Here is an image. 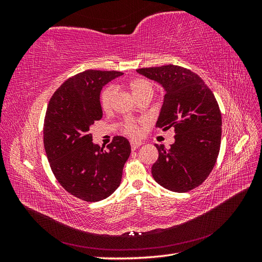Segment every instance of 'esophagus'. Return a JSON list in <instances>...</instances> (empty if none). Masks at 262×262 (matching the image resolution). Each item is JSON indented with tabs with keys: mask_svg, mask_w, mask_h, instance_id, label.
Listing matches in <instances>:
<instances>
[{
	"mask_svg": "<svg viewBox=\"0 0 262 262\" xmlns=\"http://www.w3.org/2000/svg\"><path fill=\"white\" fill-rule=\"evenodd\" d=\"M142 145V142L139 141H131V148L134 150Z\"/></svg>",
	"mask_w": 262,
	"mask_h": 262,
	"instance_id": "obj_1",
	"label": "esophagus"
}]
</instances>
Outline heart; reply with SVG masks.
<instances>
[{
	"mask_svg": "<svg viewBox=\"0 0 262 262\" xmlns=\"http://www.w3.org/2000/svg\"><path fill=\"white\" fill-rule=\"evenodd\" d=\"M129 90L132 94V96L138 99L142 96H145V95H150L153 96L154 94V87L149 81L145 80V78H134L129 83ZM117 90L114 85H110L102 91L100 94V106L101 108L108 112V110L112 108L113 102L116 96ZM123 126V132L128 134L130 137H138L140 134V129L136 121L133 120H125L122 124Z\"/></svg>",
	"mask_w": 262,
	"mask_h": 262,
	"instance_id": "b5f03b06",
	"label": "heart"
}]
</instances>
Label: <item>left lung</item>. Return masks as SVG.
<instances>
[{
    "mask_svg": "<svg viewBox=\"0 0 262 262\" xmlns=\"http://www.w3.org/2000/svg\"><path fill=\"white\" fill-rule=\"evenodd\" d=\"M137 72L163 86L166 94L156 126L176 133L169 148L155 144L158 158L152 166L153 178L170 191H190L208 178L219 156L222 117L217 101L202 78L188 69L168 64Z\"/></svg>",
    "mask_w": 262,
    "mask_h": 262,
    "instance_id": "8db88e82",
    "label": "left lung"
}]
</instances>
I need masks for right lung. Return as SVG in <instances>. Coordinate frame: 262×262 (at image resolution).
<instances>
[{
  "instance_id": "obj_1",
  "label": "right lung",
  "mask_w": 262,
  "mask_h": 262,
  "mask_svg": "<svg viewBox=\"0 0 262 262\" xmlns=\"http://www.w3.org/2000/svg\"><path fill=\"white\" fill-rule=\"evenodd\" d=\"M118 71L86 70L63 83L47 108L43 144L51 170L69 193L86 202L106 199L120 186L131 153L129 141L115 137L107 149L93 143L91 125L102 117L100 92Z\"/></svg>"
}]
</instances>
